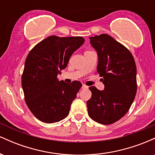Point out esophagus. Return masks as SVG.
Masks as SVG:
<instances>
[{"instance_id": "34e87169", "label": "esophagus", "mask_w": 155, "mask_h": 155, "mask_svg": "<svg viewBox=\"0 0 155 155\" xmlns=\"http://www.w3.org/2000/svg\"><path fill=\"white\" fill-rule=\"evenodd\" d=\"M81 88H82V89H87V88H88V87L86 86L85 84H82V87H81Z\"/></svg>"}]
</instances>
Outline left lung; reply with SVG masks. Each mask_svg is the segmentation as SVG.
Masks as SVG:
<instances>
[{
  "mask_svg": "<svg viewBox=\"0 0 155 155\" xmlns=\"http://www.w3.org/2000/svg\"><path fill=\"white\" fill-rule=\"evenodd\" d=\"M97 53V71L104 90L90 87L92 97L87 101L88 114L100 124H110L126 114L135 99L136 65L128 49L107 34L90 37Z\"/></svg>",
  "mask_w": 155,
  "mask_h": 155,
  "instance_id": "obj_1",
  "label": "left lung"
}]
</instances>
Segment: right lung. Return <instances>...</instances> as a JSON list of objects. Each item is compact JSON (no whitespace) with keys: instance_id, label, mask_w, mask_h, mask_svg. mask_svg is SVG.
<instances>
[{"instance_id":"right-lung-1","label":"right lung","mask_w":155,"mask_h":155,"mask_svg":"<svg viewBox=\"0 0 155 155\" xmlns=\"http://www.w3.org/2000/svg\"><path fill=\"white\" fill-rule=\"evenodd\" d=\"M84 42L81 36L51 35L35 46L27 57L22 87L27 106L38 120L54 123L66 117L81 87L79 81L58 79L69 59Z\"/></svg>"}]
</instances>
